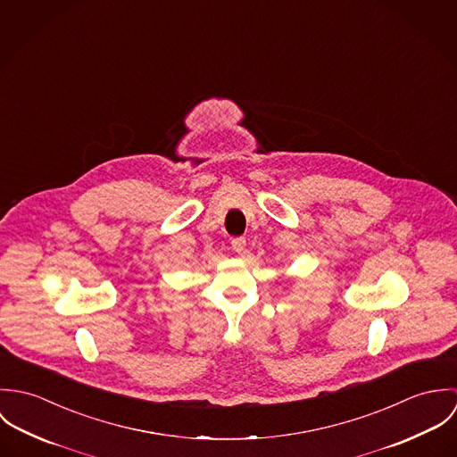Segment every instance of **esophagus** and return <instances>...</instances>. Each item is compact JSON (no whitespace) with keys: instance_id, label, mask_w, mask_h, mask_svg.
I'll return each instance as SVG.
<instances>
[{"instance_id":"1","label":"esophagus","mask_w":457,"mask_h":457,"mask_svg":"<svg viewBox=\"0 0 457 457\" xmlns=\"http://www.w3.org/2000/svg\"><path fill=\"white\" fill-rule=\"evenodd\" d=\"M245 248H246V239L245 237H236V239H232V250L236 252V253H243L245 252Z\"/></svg>"}]
</instances>
